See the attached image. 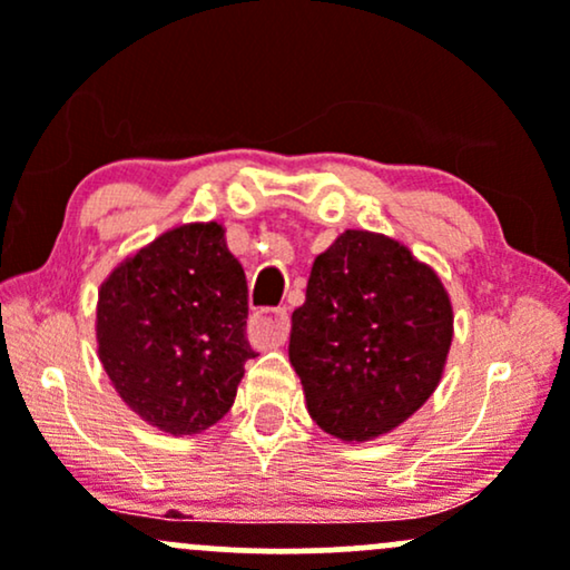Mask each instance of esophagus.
Instances as JSON below:
<instances>
[{
    "label": "esophagus",
    "mask_w": 570,
    "mask_h": 570,
    "mask_svg": "<svg viewBox=\"0 0 570 570\" xmlns=\"http://www.w3.org/2000/svg\"><path fill=\"white\" fill-rule=\"evenodd\" d=\"M289 335V313L286 307H263L248 318V340L254 345H281Z\"/></svg>",
    "instance_id": "34e87169"
}]
</instances>
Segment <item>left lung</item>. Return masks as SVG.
<instances>
[{
  "label": "left lung",
  "instance_id": "8db88e82",
  "mask_svg": "<svg viewBox=\"0 0 570 570\" xmlns=\"http://www.w3.org/2000/svg\"><path fill=\"white\" fill-rule=\"evenodd\" d=\"M450 343L453 305L434 267L389 235L345 230L313 259L289 362L313 421L356 444L426 404Z\"/></svg>",
  "mask_w": 570,
  "mask_h": 570
}]
</instances>
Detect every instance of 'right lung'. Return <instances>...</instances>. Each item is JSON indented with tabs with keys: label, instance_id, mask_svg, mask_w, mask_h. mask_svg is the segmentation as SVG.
Listing matches in <instances>:
<instances>
[{
	"label": "right lung",
	"instance_id": "obj_1",
	"mask_svg": "<svg viewBox=\"0 0 570 570\" xmlns=\"http://www.w3.org/2000/svg\"><path fill=\"white\" fill-rule=\"evenodd\" d=\"M246 297L219 222L171 227L122 259L96 305L98 358L122 402L174 436L222 421L254 358Z\"/></svg>",
	"mask_w": 570,
	"mask_h": 570
}]
</instances>
